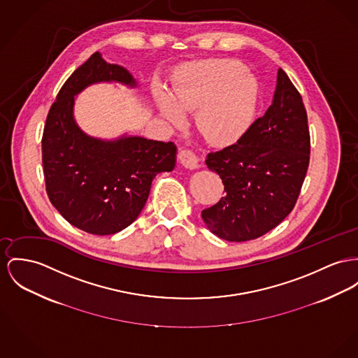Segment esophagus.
Returning a JSON list of instances; mask_svg holds the SVG:
<instances>
[{"label": "esophagus", "instance_id": "esophagus-1", "mask_svg": "<svg viewBox=\"0 0 358 358\" xmlns=\"http://www.w3.org/2000/svg\"><path fill=\"white\" fill-rule=\"evenodd\" d=\"M179 159H180V163L186 168L196 169V168L201 167L198 156L191 149H182L179 152Z\"/></svg>", "mask_w": 358, "mask_h": 358}]
</instances>
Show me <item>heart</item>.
Returning <instances> with one entry per match:
<instances>
[{"mask_svg": "<svg viewBox=\"0 0 358 358\" xmlns=\"http://www.w3.org/2000/svg\"><path fill=\"white\" fill-rule=\"evenodd\" d=\"M259 85L247 68L234 59H206L186 65L176 74L167 94L160 87L153 97L160 114L171 123L183 122L195 111L198 133L215 145H229L250 127Z\"/></svg>", "mask_w": 358, "mask_h": 358, "instance_id": "obj_1", "label": "heart"}]
</instances>
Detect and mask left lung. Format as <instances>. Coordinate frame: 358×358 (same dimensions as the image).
Segmentation results:
<instances>
[{
    "label": "left lung",
    "mask_w": 358,
    "mask_h": 358,
    "mask_svg": "<svg viewBox=\"0 0 358 358\" xmlns=\"http://www.w3.org/2000/svg\"><path fill=\"white\" fill-rule=\"evenodd\" d=\"M310 130L303 99L282 69L271 106L238 143L208 155L224 196L202 210L215 236L228 241L261 238L289 215L310 164Z\"/></svg>",
    "instance_id": "left-lung-1"
}]
</instances>
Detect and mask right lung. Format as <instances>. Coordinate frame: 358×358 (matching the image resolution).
I'll use <instances>...</instances> for the list:
<instances>
[{
    "mask_svg": "<svg viewBox=\"0 0 358 358\" xmlns=\"http://www.w3.org/2000/svg\"><path fill=\"white\" fill-rule=\"evenodd\" d=\"M113 81L137 87L127 69L92 54L58 92L42 138L50 202L73 227L99 236L129 227L141 213L155 176L176 164L173 143L127 134L100 140L78 127L74 96L92 84Z\"/></svg>",
    "mask_w": 358,
    "mask_h": 358,
    "instance_id": "obj_1",
    "label": "right lung"
}]
</instances>
